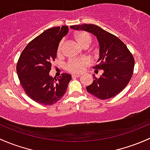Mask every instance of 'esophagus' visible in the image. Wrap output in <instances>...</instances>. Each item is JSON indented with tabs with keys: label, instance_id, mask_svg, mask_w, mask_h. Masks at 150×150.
I'll return each instance as SVG.
<instances>
[{
	"label": "esophagus",
	"instance_id": "34e87169",
	"mask_svg": "<svg viewBox=\"0 0 150 150\" xmlns=\"http://www.w3.org/2000/svg\"><path fill=\"white\" fill-rule=\"evenodd\" d=\"M80 76V75H72V78H79Z\"/></svg>",
	"mask_w": 150,
	"mask_h": 150
}]
</instances>
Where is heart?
I'll return each instance as SVG.
<instances>
[{"label": "heart", "mask_w": 150, "mask_h": 150, "mask_svg": "<svg viewBox=\"0 0 150 150\" xmlns=\"http://www.w3.org/2000/svg\"><path fill=\"white\" fill-rule=\"evenodd\" d=\"M75 39L76 42L81 47H88L92 42V37L89 33L86 31H80L75 36ZM63 45L64 42L61 41L59 43L57 49V52L58 54H60L62 52ZM91 64V61L86 57L78 58V59H70L65 64V68L68 72L72 73H80L85 70L86 67Z\"/></svg>", "instance_id": "heart-1"}]
</instances>
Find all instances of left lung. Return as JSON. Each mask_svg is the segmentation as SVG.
<instances>
[{"label": "left lung", "instance_id": "8db88e82", "mask_svg": "<svg viewBox=\"0 0 150 150\" xmlns=\"http://www.w3.org/2000/svg\"><path fill=\"white\" fill-rule=\"evenodd\" d=\"M70 28L91 33L97 38L100 45V57L94 69L96 72L98 70L103 72L98 78L93 75V82L86 87L88 92L101 100L118 95L128 85L134 67V58L125 44L96 25L84 23Z\"/></svg>", "mask_w": 150, "mask_h": 150}]
</instances>
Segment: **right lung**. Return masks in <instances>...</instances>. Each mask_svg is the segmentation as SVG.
<instances>
[{
    "label": "right lung",
    "mask_w": 150,
    "mask_h": 150,
    "mask_svg": "<svg viewBox=\"0 0 150 150\" xmlns=\"http://www.w3.org/2000/svg\"><path fill=\"white\" fill-rule=\"evenodd\" d=\"M68 30L67 26L46 30L31 41L20 55L16 64L20 83L26 95L38 103L52 105L60 100L72 79L67 73L57 78L50 75L58 45Z\"/></svg>",
    "instance_id": "add662e5"
}]
</instances>
